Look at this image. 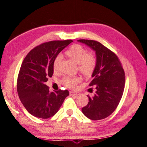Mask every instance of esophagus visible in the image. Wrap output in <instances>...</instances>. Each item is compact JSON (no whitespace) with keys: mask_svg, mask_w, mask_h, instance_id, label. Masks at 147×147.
Listing matches in <instances>:
<instances>
[{"mask_svg":"<svg viewBox=\"0 0 147 147\" xmlns=\"http://www.w3.org/2000/svg\"><path fill=\"white\" fill-rule=\"evenodd\" d=\"M69 94L71 95H75V96H78L79 95V93H76V92L75 91H73V90H71V91H69Z\"/></svg>","mask_w":147,"mask_h":147,"instance_id":"1","label":"esophagus"}]
</instances>
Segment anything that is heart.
<instances>
[{
  "instance_id": "heart-1",
  "label": "heart",
  "mask_w": 147,
  "mask_h": 147,
  "mask_svg": "<svg viewBox=\"0 0 147 147\" xmlns=\"http://www.w3.org/2000/svg\"><path fill=\"white\" fill-rule=\"evenodd\" d=\"M65 54L68 57L73 59L78 65V69L81 73L86 76H89L95 70L97 64V59L96 56L91 52H88L86 49L79 44H74L65 52ZM62 57L58 55L53 62V69L57 71L61 62ZM82 80V78L79 76H65L61 82L66 87L73 88Z\"/></svg>"
}]
</instances>
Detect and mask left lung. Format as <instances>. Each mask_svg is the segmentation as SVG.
Wrapping results in <instances>:
<instances>
[{
  "label": "left lung",
  "mask_w": 147,
  "mask_h": 147,
  "mask_svg": "<svg viewBox=\"0 0 147 147\" xmlns=\"http://www.w3.org/2000/svg\"><path fill=\"white\" fill-rule=\"evenodd\" d=\"M95 50L97 59L93 80L89 86H95L93 97H88V103L83 107V114L91 120L108 117L116 110L123 94L125 77L120 60L117 54L97 41L79 39Z\"/></svg>",
  "instance_id": "8db88e82"
}]
</instances>
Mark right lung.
I'll use <instances>...</instances> for the list:
<instances>
[{
  "instance_id": "1",
  "label": "right lung",
  "mask_w": 147,
  "mask_h": 147,
  "mask_svg": "<svg viewBox=\"0 0 147 147\" xmlns=\"http://www.w3.org/2000/svg\"><path fill=\"white\" fill-rule=\"evenodd\" d=\"M72 41L68 39L41 43L24 59L18 74L17 90L23 106L34 117L43 119L53 117L69 95L67 90L50 93L45 83L53 75L54 59Z\"/></svg>"
}]
</instances>
